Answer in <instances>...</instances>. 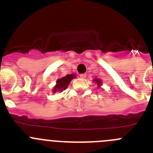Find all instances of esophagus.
Here are the masks:
<instances>
[{"label":"esophagus","instance_id":"34e87169","mask_svg":"<svg viewBox=\"0 0 153 153\" xmlns=\"http://www.w3.org/2000/svg\"><path fill=\"white\" fill-rule=\"evenodd\" d=\"M87 77V75L86 74H81L80 75V78H85Z\"/></svg>","mask_w":153,"mask_h":153}]
</instances>
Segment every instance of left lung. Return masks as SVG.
<instances>
[{"mask_svg": "<svg viewBox=\"0 0 153 153\" xmlns=\"http://www.w3.org/2000/svg\"><path fill=\"white\" fill-rule=\"evenodd\" d=\"M93 82H94L97 84V88H100V86L102 85V81L100 79H99V78H94V79L93 80Z\"/></svg>", "mask_w": 153, "mask_h": 153, "instance_id": "left-lung-1", "label": "left lung"}]
</instances>
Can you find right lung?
<instances>
[{
	"instance_id": "obj_1",
	"label": "right lung",
	"mask_w": 153,
	"mask_h": 153,
	"mask_svg": "<svg viewBox=\"0 0 153 153\" xmlns=\"http://www.w3.org/2000/svg\"><path fill=\"white\" fill-rule=\"evenodd\" d=\"M76 78V75L75 74H71V75H67L65 77H62V78H59L56 81V85L53 87V92L56 93V92L62 91L65 90L68 88V85L70 84L71 81L73 78Z\"/></svg>"
}]
</instances>
